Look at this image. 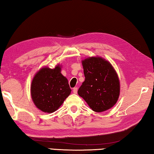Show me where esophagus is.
<instances>
[{
  "label": "esophagus",
  "mask_w": 154,
  "mask_h": 154,
  "mask_svg": "<svg viewBox=\"0 0 154 154\" xmlns=\"http://www.w3.org/2000/svg\"><path fill=\"white\" fill-rule=\"evenodd\" d=\"M77 90H78V88L77 87H75L73 88V90H72V92H73L74 94H77Z\"/></svg>",
  "instance_id": "obj_1"
}]
</instances>
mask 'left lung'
Returning <instances> with one entry per match:
<instances>
[{
    "label": "left lung",
    "instance_id": "obj_1",
    "mask_svg": "<svg viewBox=\"0 0 154 154\" xmlns=\"http://www.w3.org/2000/svg\"><path fill=\"white\" fill-rule=\"evenodd\" d=\"M85 81L78 90L94 111L103 112L111 108L119 95L117 73L109 62L102 58H89L82 61Z\"/></svg>",
    "mask_w": 154,
    "mask_h": 154
}]
</instances>
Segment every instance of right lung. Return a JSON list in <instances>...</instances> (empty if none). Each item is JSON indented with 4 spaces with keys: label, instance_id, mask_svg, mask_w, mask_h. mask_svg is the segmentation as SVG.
<instances>
[{
    "label": "right lung",
    "instance_id": "add662e5",
    "mask_svg": "<svg viewBox=\"0 0 154 154\" xmlns=\"http://www.w3.org/2000/svg\"><path fill=\"white\" fill-rule=\"evenodd\" d=\"M59 65L55 69L43 68L34 77L31 96L36 107L43 112L53 113L71 94L68 80L60 73Z\"/></svg>",
    "mask_w": 154,
    "mask_h": 154
}]
</instances>
